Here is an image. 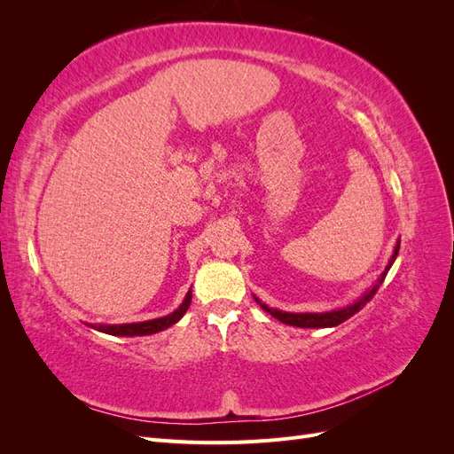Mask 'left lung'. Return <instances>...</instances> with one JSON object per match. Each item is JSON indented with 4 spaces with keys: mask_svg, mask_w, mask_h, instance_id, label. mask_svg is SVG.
<instances>
[{
    "mask_svg": "<svg viewBox=\"0 0 454 454\" xmlns=\"http://www.w3.org/2000/svg\"><path fill=\"white\" fill-rule=\"evenodd\" d=\"M397 252H400V242L395 244L394 255H392V259H390L388 267L384 269V272L380 274L379 282H377L373 287H371V290H369L362 299L356 301V303L350 305V307L339 309V310H332V312H320V314H316V312L295 314V312H282V310H277V309H269L267 305L261 303V301H259L257 297H255V301H257L259 307L263 309L265 312H269L270 316H274V318L280 320L282 324H287V325H295V327H333V325H339V324H342L345 320H348L350 316H354L356 312H360V310L365 307V303H369V301L373 299V295L377 294L380 284L384 282V278H387V274H388V270H390V267H392V263H394V259L397 257Z\"/></svg>",
    "mask_w": 454,
    "mask_h": 454,
    "instance_id": "left-lung-1",
    "label": "left lung"
}]
</instances>
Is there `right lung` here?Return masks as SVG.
<instances>
[{
  "instance_id": "right-lung-1",
  "label": "right lung",
  "mask_w": 454,
  "mask_h": 454,
  "mask_svg": "<svg viewBox=\"0 0 454 454\" xmlns=\"http://www.w3.org/2000/svg\"><path fill=\"white\" fill-rule=\"evenodd\" d=\"M191 290L187 292L184 303L180 305V309H176L172 314L164 316V318H157V320H147V322H138V324H122V325H92L94 329H98V332L109 333V335H121V337H132V335H151V333H157L162 332V329H167L170 325H174L177 320L182 318L185 314V310L191 305Z\"/></svg>"
}]
</instances>
